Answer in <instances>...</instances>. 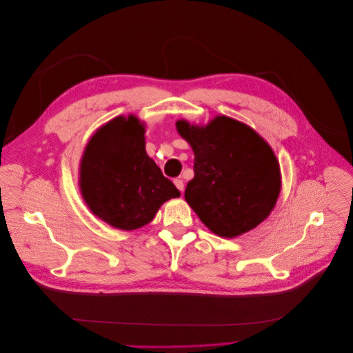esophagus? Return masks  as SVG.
<instances>
[{"instance_id":"esophagus-1","label":"esophagus","mask_w":353,"mask_h":353,"mask_svg":"<svg viewBox=\"0 0 353 353\" xmlns=\"http://www.w3.org/2000/svg\"><path fill=\"white\" fill-rule=\"evenodd\" d=\"M174 183H175V187H176L181 192H183V188H185V185H183V181H182V179H179V178L174 179Z\"/></svg>"}]
</instances>
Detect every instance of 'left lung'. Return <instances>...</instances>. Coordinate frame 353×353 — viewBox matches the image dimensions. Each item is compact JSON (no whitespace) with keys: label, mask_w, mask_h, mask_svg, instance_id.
<instances>
[{"label":"left lung","mask_w":353,"mask_h":353,"mask_svg":"<svg viewBox=\"0 0 353 353\" xmlns=\"http://www.w3.org/2000/svg\"><path fill=\"white\" fill-rule=\"evenodd\" d=\"M179 135L194 152L185 201L210 231L236 239L272 214L281 191L274 150L248 125L218 114L207 125L179 119Z\"/></svg>","instance_id":"1"}]
</instances>
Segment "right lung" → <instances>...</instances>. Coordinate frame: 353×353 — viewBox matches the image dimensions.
I'll return each instance as SVG.
<instances>
[{
	"instance_id": "add662e5",
	"label": "right lung",
	"mask_w": 353,
	"mask_h": 353,
	"mask_svg": "<svg viewBox=\"0 0 353 353\" xmlns=\"http://www.w3.org/2000/svg\"><path fill=\"white\" fill-rule=\"evenodd\" d=\"M145 122L117 116L100 126L80 159L79 188L86 205L113 228L132 231L154 220L181 194L145 150Z\"/></svg>"
}]
</instances>
